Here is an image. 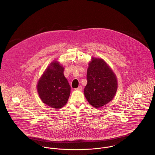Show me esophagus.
I'll return each mask as SVG.
<instances>
[{
    "instance_id": "obj_1",
    "label": "esophagus",
    "mask_w": 155,
    "mask_h": 155,
    "mask_svg": "<svg viewBox=\"0 0 155 155\" xmlns=\"http://www.w3.org/2000/svg\"><path fill=\"white\" fill-rule=\"evenodd\" d=\"M82 87L81 86V85H80V86H79V87L78 88H77L76 89V90H78V91H82Z\"/></svg>"
}]
</instances>
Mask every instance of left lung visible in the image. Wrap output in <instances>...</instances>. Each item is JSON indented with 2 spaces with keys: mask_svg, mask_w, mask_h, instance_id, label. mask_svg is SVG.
<instances>
[{
  "mask_svg": "<svg viewBox=\"0 0 155 155\" xmlns=\"http://www.w3.org/2000/svg\"><path fill=\"white\" fill-rule=\"evenodd\" d=\"M84 95L89 103L98 109L111 101L117 88V81L110 67L102 59L92 58L87 74Z\"/></svg>",
  "mask_w": 155,
  "mask_h": 155,
  "instance_id": "left-lung-1",
  "label": "left lung"
}]
</instances>
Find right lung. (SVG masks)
Returning a JSON list of instances; mask_svg holds the SVG:
<instances>
[{
  "label": "right lung",
  "mask_w": 155,
  "mask_h": 155,
  "mask_svg": "<svg viewBox=\"0 0 155 155\" xmlns=\"http://www.w3.org/2000/svg\"><path fill=\"white\" fill-rule=\"evenodd\" d=\"M64 67L53 61L45 70L37 89L42 102L54 109H61L66 104L70 94V86L64 75Z\"/></svg>",
  "instance_id": "obj_1"
}]
</instances>
